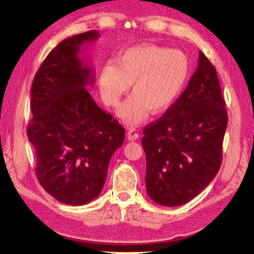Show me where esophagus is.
Here are the masks:
<instances>
[{"instance_id": "esophagus-1", "label": "esophagus", "mask_w": 254, "mask_h": 254, "mask_svg": "<svg viewBox=\"0 0 254 254\" xmlns=\"http://www.w3.org/2000/svg\"><path fill=\"white\" fill-rule=\"evenodd\" d=\"M127 137L128 141H134L137 139V137H139V133H137L134 128H130V130H128L127 133Z\"/></svg>"}]
</instances>
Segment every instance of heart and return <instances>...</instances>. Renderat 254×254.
Wrapping results in <instances>:
<instances>
[{"label":"heart","instance_id":"heart-1","mask_svg":"<svg viewBox=\"0 0 254 254\" xmlns=\"http://www.w3.org/2000/svg\"><path fill=\"white\" fill-rule=\"evenodd\" d=\"M190 64L183 51L143 45L120 53L101 68L98 91L107 106H118L131 85L132 95L118 111L130 127L139 126L149 111L162 113L174 105L186 85Z\"/></svg>","mask_w":254,"mask_h":254}]
</instances>
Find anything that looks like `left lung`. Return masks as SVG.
Returning <instances> with one entry per match:
<instances>
[{
  "label": "left lung",
  "mask_w": 254,
  "mask_h": 254,
  "mask_svg": "<svg viewBox=\"0 0 254 254\" xmlns=\"http://www.w3.org/2000/svg\"><path fill=\"white\" fill-rule=\"evenodd\" d=\"M227 127L217 72L199 51L198 66L178 100L144 127L145 186L154 203H188L214 179L222 163Z\"/></svg>",
  "instance_id": "left-lung-1"
}]
</instances>
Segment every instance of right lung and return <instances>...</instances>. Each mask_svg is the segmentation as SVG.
I'll list each match as a JSON object with an SVG mask.
<instances>
[{
  "instance_id": "add662e5",
  "label": "right lung",
  "mask_w": 254,
  "mask_h": 254,
  "mask_svg": "<svg viewBox=\"0 0 254 254\" xmlns=\"http://www.w3.org/2000/svg\"><path fill=\"white\" fill-rule=\"evenodd\" d=\"M98 37L91 30L63 40L32 81L28 137L36 150V174L48 194L72 206L91 203L101 194L111 157L126 135L87 91L95 71L79 56L80 48Z\"/></svg>"
}]
</instances>
